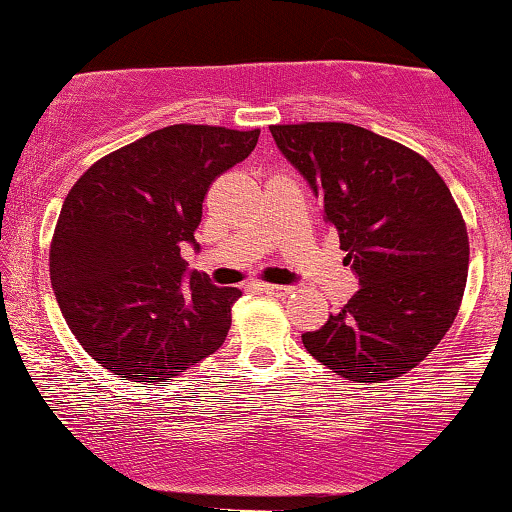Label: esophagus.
<instances>
[{
    "instance_id": "34e87169",
    "label": "esophagus",
    "mask_w": 512,
    "mask_h": 512,
    "mask_svg": "<svg viewBox=\"0 0 512 512\" xmlns=\"http://www.w3.org/2000/svg\"><path fill=\"white\" fill-rule=\"evenodd\" d=\"M258 289L266 294H275V296H285L289 292V287H285V285H258Z\"/></svg>"
}]
</instances>
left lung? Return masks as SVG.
<instances>
[{"label":"left lung","mask_w":512,"mask_h":512,"mask_svg":"<svg viewBox=\"0 0 512 512\" xmlns=\"http://www.w3.org/2000/svg\"><path fill=\"white\" fill-rule=\"evenodd\" d=\"M323 201L358 289L304 346L351 382H387L427 358L456 320L470 244L432 163L351 123L270 125Z\"/></svg>","instance_id":"left-lung-1"}]
</instances>
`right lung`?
I'll list each match as a JSON object with an SVG mask.
<instances>
[{"label": "right lung", "mask_w": 512, "mask_h": 512, "mask_svg": "<svg viewBox=\"0 0 512 512\" xmlns=\"http://www.w3.org/2000/svg\"><path fill=\"white\" fill-rule=\"evenodd\" d=\"M261 130L168 125L87 168L63 201L49 275L68 327L102 368L163 384L211 356L237 287L187 270L208 185L251 154Z\"/></svg>", "instance_id": "obj_1"}]
</instances>
